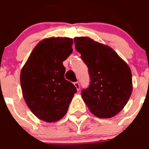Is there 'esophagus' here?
I'll return each mask as SVG.
<instances>
[{"mask_svg":"<svg viewBox=\"0 0 149 149\" xmlns=\"http://www.w3.org/2000/svg\"><path fill=\"white\" fill-rule=\"evenodd\" d=\"M73 84H74L75 87H76V88L77 91H79V89H80V85H79V82H75V83Z\"/></svg>","mask_w":149,"mask_h":149,"instance_id":"34e87169","label":"esophagus"}]
</instances>
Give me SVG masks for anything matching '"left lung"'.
Instances as JSON below:
<instances>
[{"instance_id": "obj_1", "label": "left lung", "mask_w": 149, "mask_h": 149, "mask_svg": "<svg viewBox=\"0 0 149 149\" xmlns=\"http://www.w3.org/2000/svg\"><path fill=\"white\" fill-rule=\"evenodd\" d=\"M75 48L88 68L91 83L81 97L100 118L115 116L128 102L132 91L130 67L110 47L87 37L74 38Z\"/></svg>"}]
</instances>
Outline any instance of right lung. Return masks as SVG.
I'll list each match as a JSON object with an SVG mask.
<instances>
[{
	"label": "right lung",
	"instance_id": "obj_1",
	"mask_svg": "<svg viewBox=\"0 0 149 149\" xmlns=\"http://www.w3.org/2000/svg\"><path fill=\"white\" fill-rule=\"evenodd\" d=\"M73 39L49 37L33 49L22 68L20 83L25 102L33 114L54 123L67 113L76 88L65 79L63 62L73 52Z\"/></svg>",
	"mask_w": 149,
	"mask_h": 149
}]
</instances>
